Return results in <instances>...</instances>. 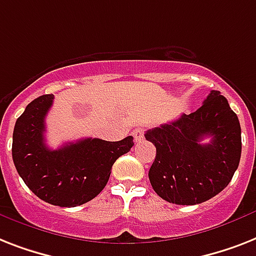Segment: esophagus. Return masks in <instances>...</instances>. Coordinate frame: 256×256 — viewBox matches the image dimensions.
<instances>
[{
	"mask_svg": "<svg viewBox=\"0 0 256 256\" xmlns=\"http://www.w3.org/2000/svg\"><path fill=\"white\" fill-rule=\"evenodd\" d=\"M143 134H144V132H143V128H135L134 132H132V135H134V139L136 140V142H139V140H142L143 139Z\"/></svg>",
	"mask_w": 256,
	"mask_h": 256,
	"instance_id": "obj_1",
	"label": "esophagus"
}]
</instances>
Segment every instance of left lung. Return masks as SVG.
Wrapping results in <instances>:
<instances>
[{
	"mask_svg": "<svg viewBox=\"0 0 256 256\" xmlns=\"http://www.w3.org/2000/svg\"><path fill=\"white\" fill-rule=\"evenodd\" d=\"M209 136L211 142L200 140ZM156 147L148 178L159 197L196 205L224 190L240 166V124L228 100L212 90L202 106L144 134Z\"/></svg>",
	"mask_w": 256,
	"mask_h": 256,
	"instance_id": "1",
	"label": "left lung"
}]
</instances>
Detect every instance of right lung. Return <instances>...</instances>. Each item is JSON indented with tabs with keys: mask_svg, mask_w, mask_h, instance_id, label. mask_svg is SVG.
I'll use <instances>...</instances> for the list:
<instances>
[{
	"mask_svg": "<svg viewBox=\"0 0 256 256\" xmlns=\"http://www.w3.org/2000/svg\"><path fill=\"white\" fill-rule=\"evenodd\" d=\"M54 94L31 101L16 122L13 162L22 180L34 194L62 208H74L93 200L110 178L114 162L134 146L132 136L118 142L85 138L58 150L44 140L46 116Z\"/></svg>",
	"mask_w": 256,
	"mask_h": 256,
	"instance_id": "1",
	"label": "right lung"
}]
</instances>
